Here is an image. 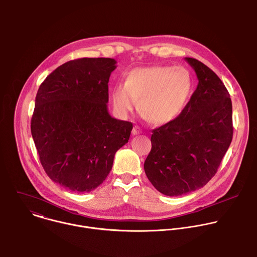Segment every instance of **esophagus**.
Returning <instances> with one entry per match:
<instances>
[{
  "mask_svg": "<svg viewBox=\"0 0 257 257\" xmlns=\"http://www.w3.org/2000/svg\"><path fill=\"white\" fill-rule=\"evenodd\" d=\"M140 133H141V129L138 126H134L133 129H132V134L137 135V134H140Z\"/></svg>",
  "mask_w": 257,
  "mask_h": 257,
  "instance_id": "34e87169",
  "label": "esophagus"
}]
</instances>
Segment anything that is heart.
Instances as JSON below:
<instances>
[{
    "instance_id": "b5f03b06",
    "label": "heart",
    "mask_w": 257,
    "mask_h": 257,
    "mask_svg": "<svg viewBox=\"0 0 257 257\" xmlns=\"http://www.w3.org/2000/svg\"><path fill=\"white\" fill-rule=\"evenodd\" d=\"M195 88L189 69L183 66L155 65L129 71L124 84L112 91V102L121 116H127L138 104L156 125L176 120L186 108Z\"/></svg>"
}]
</instances>
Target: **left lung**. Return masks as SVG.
I'll list each match as a JSON object with an SVG mask.
<instances>
[{
  "label": "left lung",
  "instance_id": "8db88e82",
  "mask_svg": "<svg viewBox=\"0 0 257 257\" xmlns=\"http://www.w3.org/2000/svg\"><path fill=\"white\" fill-rule=\"evenodd\" d=\"M198 84L173 122L153 130L144 171L154 187L180 196L203 187L215 175L233 138L232 100L215 73L193 58Z\"/></svg>",
  "mask_w": 257,
  "mask_h": 257
}]
</instances>
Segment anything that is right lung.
Masks as SVG:
<instances>
[{
  "instance_id": "right-lung-1",
  "label": "right lung",
  "mask_w": 257,
  "mask_h": 257,
  "mask_svg": "<svg viewBox=\"0 0 257 257\" xmlns=\"http://www.w3.org/2000/svg\"><path fill=\"white\" fill-rule=\"evenodd\" d=\"M109 58L69 61L45 79L35 97L31 134L47 175L74 192H89L105 180L115 154L130 137L131 122L107 112Z\"/></svg>"
}]
</instances>
